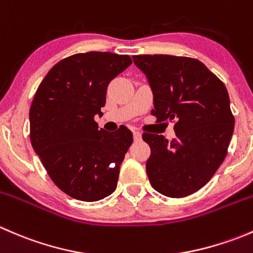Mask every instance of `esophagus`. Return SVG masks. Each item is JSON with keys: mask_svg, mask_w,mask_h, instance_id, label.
Returning a JSON list of instances; mask_svg holds the SVG:
<instances>
[{"mask_svg": "<svg viewBox=\"0 0 253 253\" xmlns=\"http://www.w3.org/2000/svg\"><path fill=\"white\" fill-rule=\"evenodd\" d=\"M133 138L134 141H141L142 139V133L138 131H133Z\"/></svg>", "mask_w": 253, "mask_h": 253, "instance_id": "1", "label": "esophagus"}]
</instances>
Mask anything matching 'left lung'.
I'll list each match as a JSON object with an SVG mask.
<instances>
[{
  "label": "left lung",
  "mask_w": 253,
  "mask_h": 253,
  "mask_svg": "<svg viewBox=\"0 0 253 253\" xmlns=\"http://www.w3.org/2000/svg\"><path fill=\"white\" fill-rule=\"evenodd\" d=\"M147 76L157 121H174L176 138L144 132L150 147L145 170L155 191L171 198L197 192L228 153L235 119L223 82L201 61L171 55H138Z\"/></svg>",
  "instance_id": "8db88e82"
}]
</instances>
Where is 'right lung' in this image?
I'll use <instances>...</instances> for the list:
<instances>
[{"mask_svg":"<svg viewBox=\"0 0 253 253\" xmlns=\"http://www.w3.org/2000/svg\"><path fill=\"white\" fill-rule=\"evenodd\" d=\"M132 63L128 55L90 51L56 63L29 111L30 141L51 180L66 195L95 202L115 191L132 132L99 128L109 83Z\"/></svg>","mask_w":253,"mask_h":253,"instance_id":"1","label":"right lung"}]
</instances>
